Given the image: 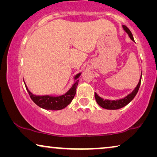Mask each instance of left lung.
I'll return each mask as SVG.
<instances>
[{
	"label": "left lung",
	"mask_w": 157,
	"mask_h": 157,
	"mask_svg": "<svg viewBox=\"0 0 157 157\" xmlns=\"http://www.w3.org/2000/svg\"><path fill=\"white\" fill-rule=\"evenodd\" d=\"M122 28H123L124 31L128 34V37L130 38V39L132 40V41L134 42V37H133V35L132 32L130 31V30L124 25H122ZM141 73H142V71H141ZM141 74H141V76H140V78H139V83L138 84L136 85V86L135 87V89L133 90L132 92H131V93L128 94L127 96H125V97L123 98H121V99H117V100L104 99V98L100 97V96L95 92L94 94H95V98H96V102H97V104L99 105L101 107H102V108L106 109H109V110H116V109H121L122 107L126 106L128 103L132 101L133 98L135 97V96L136 95L137 92L139 91V86H140V83H141Z\"/></svg>",
	"instance_id": "obj_1"
}]
</instances>
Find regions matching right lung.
Masks as SVG:
<instances>
[{
  "label": "right lung",
  "instance_id": "1",
  "mask_svg": "<svg viewBox=\"0 0 157 157\" xmlns=\"http://www.w3.org/2000/svg\"><path fill=\"white\" fill-rule=\"evenodd\" d=\"M81 72L75 75L74 77V81L71 87L65 94L59 96L36 95L29 91L25 82L24 83L28 93L29 94L30 97L37 106L44 109H46V110L57 111L64 109L71 102L73 98H74L75 94H76V89L78 83V80H77V78L81 76Z\"/></svg>",
  "mask_w": 157,
  "mask_h": 157
}]
</instances>
